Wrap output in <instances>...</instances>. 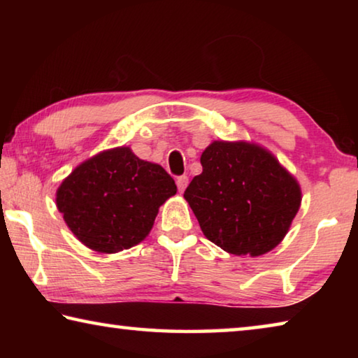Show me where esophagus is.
<instances>
[{
    "label": "esophagus",
    "mask_w": 358,
    "mask_h": 358,
    "mask_svg": "<svg viewBox=\"0 0 358 358\" xmlns=\"http://www.w3.org/2000/svg\"><path fill=\"white\" fill-rule=\"evenodd\" d=\"M187 183H189V180H187L186 175H183V177H178V178H177V186H178V191H180V192H183V191L186 189Z\"/></svg>",
    "instance_id": "34e87169"
}]
</instances>
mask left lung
I'll list each match as a JSON object with an SVG mask.
<instances>
[{
  "label": "left lung",
  "mask_w": 358,
  "mask_h": 358,
  "mask_svg": "<svg viewBox=\"0 0 358 358\" xmlns=\"http://www.w3.org/2000/svg\"><path fill=\"white\" fill-rule=\"evenodd\" d=\"M185 199L205 237L235 256L257 257L281 243L301 203V187L275 155L252 142L215 141Z\"/></svg>",
  "instance_id": "obj_1"
}]
</instances>
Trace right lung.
Masks as SVG:
<instances>
[{"label": "right lung", "instance_id": "right-lung-1", "mask_svg": "<svg viewBox=\"0 0 358 358\" xmlns=\"http://www.w3.org/2000/svg\"><path fill=\"white\" fill-rule=\"evenodd\" d=\"M177 194L173 178L129 147L104 150L83 161L57 189V208L77 240L115 254L147 238L159 207Z\"/></svg>", "mask_w": 358, "mask_h": 358}]
</instances>
